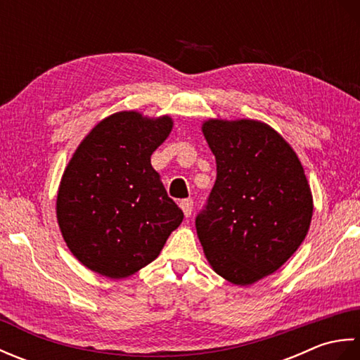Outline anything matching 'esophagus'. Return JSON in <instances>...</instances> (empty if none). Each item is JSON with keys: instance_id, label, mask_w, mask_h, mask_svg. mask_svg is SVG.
<instances>
[{"instance_id": "34e87169", "label": "esophagus", "mask_w": 360, "mask_h": 360, "mask_svg": "<svg viewBox=\"0 0 360 360\" xmlns=\"http://www.w3.org/2000/svg\"><path fill=\"white\" fill-rule=\"evenodd\" d=\"M179 207L184 212L186 217L192 215V210H193V201L192 200H182L179 201Z\"/></svg>"}]
</instances>
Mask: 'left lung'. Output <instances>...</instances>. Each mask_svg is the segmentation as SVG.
<instances>
[{"label": "left lung", "instance_id": "left-lung-1", "mask_svg": "<svg viewBox=\"0 0 360 360\" xmlns=\"http://www.w3.org/2000/svg\"><path fill=\"white\" fill-rule=\"evenodd\" d=\"M217 181L196 233L212 269L249 286L292 257L309 231L312 193L292 147L264 122L209 119Z\"/></svg>", "mask_w": 360, "mask_h": 360}]
</instances>
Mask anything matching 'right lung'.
Here are the masks:
<instances>
[{
    "label": "right lung",
    "instance_id": "obj_1",
    "mask_svg": "<svg viewBox=\"0 0 360 360\" xmlns=\"http://www.w3.org/2000/svg\"><path fill=\"white\" fill-rule=\"evenodd\" d=\"M170 116L119 111L91 129L68 162L57 223L72 255L93 272L127 278L156 259L184 213L168 198L151 155Z\"/></svg>",
    "mask_w": 360,
    "mask_h": 360
}]
</instances>
